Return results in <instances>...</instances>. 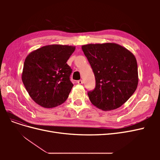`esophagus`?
<instances>
[{
  "label": "esophagus",
  "mask_w": 160,
  "mask_h": 160,
  "mask_svg": "<svg viewBox=\"0 0 160 160\" xmlns=\"http://www.w3.org/2000/svg\"><path fill=\"white\" fill-rule=\"evenodd\" d=\"M77 83L79 84V85H82L83 83V81L82 80H79V81H77Z\"/></svg>",
  "instance_id": "34e87169"
}]
</instances>
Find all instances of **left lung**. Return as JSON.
I'll use <instances>...</instances> for the list:
<instances>
[{
    "mask_svg": "<svg viewBox=\"0 0 160 160\" xmlns=\"http://www.w3.org/2000/svg\"><path fill=\"white\" fill-rule=\"evenodd\" d=\"M94 72L95 88L88 92L92 104L103 111L121 107L137 89L138 71L134 55L113 42L82 46Z\"/></svg>",
    "mask_w": 160,
    "mask_h": 160,
    "instance_id": "8db88e82",
    "label": "left lung"
}]
</instances>
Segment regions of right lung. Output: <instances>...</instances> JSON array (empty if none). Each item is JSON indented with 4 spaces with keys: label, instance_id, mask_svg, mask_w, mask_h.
Wrapping results in <instances>:
<instances>
[{
    "label": "right lung",
    "instance_id": "right-lung-1",
    "mask_svg": "<svg viewBox=\"0 0 160 160\" xmlns=\"http://www.w3.org/2000/svg\"><path fill=\"white\" fill-rule=\"evenodd\" d=\"M75 47L50 45L32 51L26 57L22 81L32 99L45 108L63 103L73 86L67 61Z\"/></svg>",
    "mask_w": 160,
    "mask_h": 160
}]
</instances>
